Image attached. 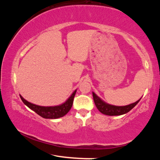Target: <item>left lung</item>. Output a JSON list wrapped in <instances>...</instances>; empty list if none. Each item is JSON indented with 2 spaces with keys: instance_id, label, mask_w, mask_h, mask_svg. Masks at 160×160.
<instances>
[{
  "instance_id": "8db88e82",
  "label": "left lung",
  "mask_w": 160,
  "mask_h": 160,
  "mask_svg": "<svg viewBox=\"0 0 160 160\" xmlns=\"http://www.w3.org/2000/svg\"><path fill=\"white\" fill-rule=\"evenodd\" d=\"M92 95L94 104H95L97 109L103 114L107 116H120L125 114V113L129 112L141 99L140 98L135 102L126 105V106H115V105L108 104L106 102H104L99 97L97 96L94 92H92Z\"/></svg>"
}]
</instances>
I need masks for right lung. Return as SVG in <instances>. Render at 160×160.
I'll list each match as a JSON object with an SVG mask.
<instances>
[{
	"instance_id": "obj_1",
	"label": "right lung",
	"mask_w": 160,
	"mask_h": 160,
	"mask_svg": "<svg viewBox=\"0 0 160 160\" xmlns=\"http://www.w3.org/2000/svg\"><path fill=\"white\" fill-rule=\"evenodd\" d=\"M77 90H75L71 94L68 98L66 99V102H64L62 104L56 106H50V107H44L39 106V105L34 104L33 103H31L27 101L25 99H24L20 94V97L27 107L29 109L36 112L38 115L42 116L44 118H50V119H56L61 117H63L66 113L69 112L72 106V102L73 99L76 93Z\"/></svg>"
}]
</instances>
